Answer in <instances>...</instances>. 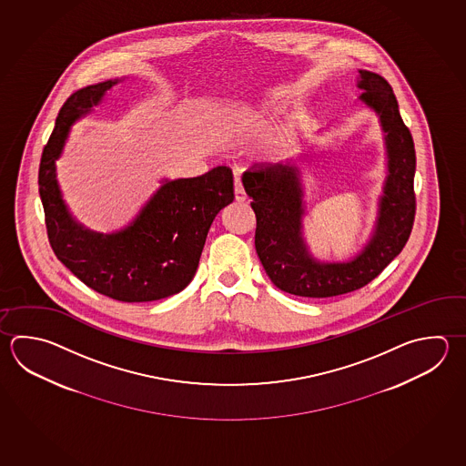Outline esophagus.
Masks as SVG:
<instances>
[{"instance_id": "1", "label": "esophagus", "mask_w": 466, "mask_h": 466, "mask_svg": "<svg viewBox=\"0 0 466 466\" xmlns=\"http://www.w3.org/2000/svg\"><path fill=\"white\" fill-rule=\"evenodd\" d=\"M234 193H236V201L244 202L247 199L246 189H244V186H242V181L236 177V181H234Z\"/></svg>"}]
</instances>
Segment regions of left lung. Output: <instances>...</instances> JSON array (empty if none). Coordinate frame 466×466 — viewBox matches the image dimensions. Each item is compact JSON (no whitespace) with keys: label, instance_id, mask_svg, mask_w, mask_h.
<instances>
[{"label":"left lung","instance_id":"obj_1","mask_svg":"<svg viewBox=\"0 0 466 466\" xmlns=\"http://www.w3.org/2000/svg\"><path fill=\"white\" fill-rule=\"evenodd\" d=\"M360 100L374 110L384 132L387 177L379 199L376 228L360 254L348 262H321L303 238V187L295 163L246 171L242 183L257 218L255 250L273 285L308 299H328L360 290L402 252L415 218V148L384 77L360 71Z\"/></svg>","mask_w":466,"mask_h":466}]
</instances>
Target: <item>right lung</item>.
I'll use <instances>...</instances> for the list:
<instances>
[{
  "instance_id": "right-lung-1",
  "label": "right lung",
  "mask_w": 466,
  "mask_h": 466,
  "mask_svg": "<svg viewBox=\"0 0 466 466\" xmlns=\"http://www.w3.org/2000/svg\"><path fill=\"white\" fill-rule=\"evenodd\" d=\"M122 79L80 88L66 100L39 165V196L54 254L80 281L108 299L141 303L167 299L193 280L218 212L234 201L228 167L167 181L122 230L100 234L74 219L56 177L71 125L90 114Z\"/></svg>"
}]
</instances>
